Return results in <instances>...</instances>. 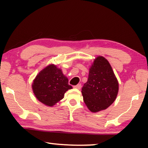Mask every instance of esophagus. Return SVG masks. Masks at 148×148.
I'll return each instance as SVG.
<instances>
[{
  "mask_svg": "<svg viewBox=\"0 0 148 148\" xmlns=\"http://www.w3.org/2000/svg\"><path fill=\"white\" fill-rule=\"evenodd\" d=\"M73 88H75V89H77V90H80L81 88H82V85H81V84H77V86H73Z\"/></svg>",
  "mask_w": 148,
  "mask_h": 148,
  "instance_id": "esophagus-1",
  "label": "esophagus"
}]
</instances>
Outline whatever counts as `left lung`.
Wrapping results in <instances>:
<instances>
[{
    "label": "left lung",
    "instance_id": "8db88e82",
    "mask_svg": "<svg viewBox=\"0 0 148 148\" xmlns=\"http://www.w3.org/2000/svg\"><path fill=\"white\" fill-rule=\"evenodd\" d=\"M118 92L119 82L112 66L104 57L97 56L82 90L85 104L91 112H98L108 108L116 100Z\"/></svg>",
    "mask_w": 148,
    "mask_h": 148
}]
</instances>
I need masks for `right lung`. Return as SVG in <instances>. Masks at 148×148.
Masks as SVG:
<instances>
[{"instance_id": "1", "label": "right lung", "mask_w": 148, "mask_h": 148, "mask_svg": "<svg viewBox=\"0 0 148 148\" xmlns=\"http://www.w3.org/2000/svg\"><path fill=\"white\" fill-rule=\"evenodd\" d=\"M36 98L48 106H53L64 98V93L72 89L68 78L55 64H50L39 72L32 85Z\"/></svg>"}]
</instances>
